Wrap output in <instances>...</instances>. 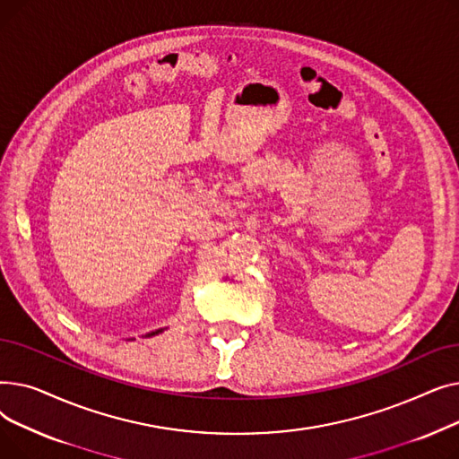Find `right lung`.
Wrapping results in <instances>:
<instances>
[{"label": "right lung", "instance_id": "add662e5", "mask_svg": "<svg viewBox=\"0 0 459 459\" xmlns=\"http://www.w3.org/2000/svg\"><path fill=\"white\" fill-rule=\"evenodd\" d=\"M167 327H161V329H156V331H151V333H147V334H144V336H147V339H149V336H154V334H160V333H163ZM128 341H134V339H128Z\"/></svg>", "mask_w": 459, "mask_h": 459}]
</instances>
